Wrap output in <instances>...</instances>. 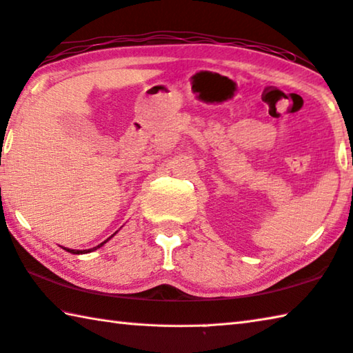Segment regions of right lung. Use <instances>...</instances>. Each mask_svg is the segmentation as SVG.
Instances as JSON below:
<instances>
[{
  "label": "right lung",
  "instance_id": "right-lung-1",
  "mask_svg": "<svg viewBox=\"0 0 353 353\" xmlns=\"http://www.w3.org/2000/svg\"><path fill=\"white\" fill-rule=\"evenodd\" d=\"M114 236V234H112ZM112 236H111V238H112ZM106 242V241H105ZM103 242V243H105ZM103 243H100V245H97V247H94V248H89V250H83V252H81V250H69V248H65V250H68V252H70V253H74V254H80V253H89V252H92V250H97V248H100L101 245H103Z\"/></svg>",
  "mask_w": 353,
  "mask_h": 353
}]
</instances>
